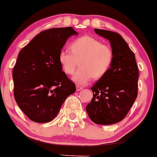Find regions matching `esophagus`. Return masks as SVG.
<instances>
[{
	"label": "esophagus",
	"instance_id": "1",
	"mask_svg": "<svg viewBox=\"0 0 157 157\" xmlns=\"http://www.w3.org/2000/svg\"><path fill=\"white\" fill-rule=\"evenodd\" d=\"M76 89H77V91L78 92V91H80L81 89H82V87L80 86H76Z\"/></svg>",
	"mask_w": 157,
	"mask_h": 157
}]
</instances>
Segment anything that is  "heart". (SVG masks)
<instances>
[{
	"instance_id": "obj_1",
	"label": "heart",
	"mask_w": 157,
	"mask_h": 157,
	"mask_svg": "<svg viewBox=\"0 0 157 157\" xmlns=\"http://www.w3.org/2000/svg\"><path fill=\"white\" fill-rule=\"evenodd\" d=\"M114 59V53L110 46L90 36L77 38L70 44V50L63 49L59 53V62L63 71L70 75L76 68L72 80L79 85L101 78L109 71Z\"/></svg>"
}]
</instances>
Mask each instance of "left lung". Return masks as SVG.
<instances>
[{
    "label": "left lung",
    "mask_w": 157,
    "mask_h": 157,
    "mask_svg": "<svg viewBox=\"0 0 157 157\" xmlns=\"http://www.w3.org/2000/svg\"><path fill=\"white\" fill-rule=\"evenodd\" d=\"M94 32L109 41L114 59L109 71L91 88L93 98L86 109L94 123L113 124L124 118L136 99L139 68L135 54L121 36L101 29Z\"/></svg>",
    "instance_id": "left-lung-1"
}]
</instances>
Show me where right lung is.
I'll list each match as a JSON object with an SVG mask.
<instances>
[{
  "label": "right lung",
  "mask_w": 157,
  "mask_h": 157,
  "mask_svg": "<svg viewBox=\"0 0 157 157\" xmlns=\"http://www.w3.org/2000/svg\"><path fill=\"white\" fill-rule=\"evenodd\" d=\"M77 34L71 27L44 30L18 53L13 71L14 97L33 121H51L75 92V84L63 71L59 53L67 39Z\"/></svg>",
  "instance_id": "add662e5"
}]
</instances>
